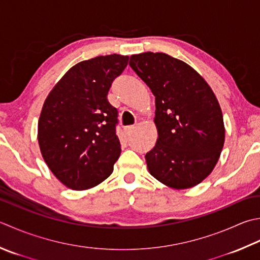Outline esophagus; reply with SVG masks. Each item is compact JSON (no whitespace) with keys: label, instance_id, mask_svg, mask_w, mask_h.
I'll list each match as a JSON object with an SVG mask.
<instances>
[{"label":"esophagus","instance_id":"34e87169","mask_svg":"<svg viewBox=\"0 0 260 260\" xmlns=\"http://www.w3.org/2000/svg\"><path fill=\"white\" fill-rule=\"evenodd\" d=\"M135 131V126H126L125 127V133L127 135H131Z\"/></svg>","mask_w":260,"mask_h":260}]
</instances>
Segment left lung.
Returning a JSON list of instances; mask_svg holds the SVG:
<instances>
[{
	"label": "left lung",
	"instance_id": "left-lung-1",
	"mask_svg": "<svg viewBox=\"0 0 260 260\" xmlns=\"http://www.w3.org/2000/svg\"><path fill=\"white\" fill-rule=\"evenodd\" d=\"M129 65L155 95L157 139L145 155L156 180L187 189L214 169L224 145L220 104L204 78L165 53L132 55Z\"/></svg>",
	"mask_w": 260,
	"mask_h": 260
}]
</instances>
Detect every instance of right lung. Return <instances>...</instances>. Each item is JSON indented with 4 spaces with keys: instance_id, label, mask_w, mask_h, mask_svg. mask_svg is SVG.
<instances>
[{
    "instance_id": "right-lung-1",
    "label": "right lung",
    "mask_w": 260,
    "mask_h": 260,
    "mask_svg": "<svg viewBox=\"0 0 260 260\" xmlns=\"http://www.w3.org/2000/svg\"><path fill=\"white\" fill-rule=\"evenodd\" d=\"M128 56H96L72 66L50 90L38 120L44 161L70 189H90L107 179L120 155L117 109L107 94Z\"/></svg>"
}]
</instances>
